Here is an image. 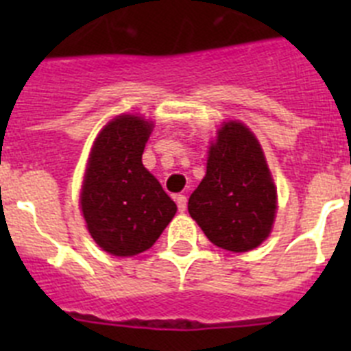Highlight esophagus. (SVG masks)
Here are the masks:
<instances>
[{"instance_id": "obj_1", "label": "esophagus", "mask_w": 351, "mask_h": 351, "mask_svg": "<svg viewBox=\"0 0 351 351\" xmlns=\"http://www.w3.org/2000/svg\"><path fill=\"white\" fill-rule=\"evenodd\" d=\"M176 202H178V209L181 210V213H184L186 204H188V200H186V195H176Z\"/></svg>"}]
</instances>
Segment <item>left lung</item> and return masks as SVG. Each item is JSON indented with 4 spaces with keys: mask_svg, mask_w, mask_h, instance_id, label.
I'll use <instances>...</instances> for the list:
<instances>
[{
    "mask_svg": "<svg viewBox=\"0 0 351 351\" xmlns=\"http://www.w3.org/2000/svg\"><path fill=\"white\" fill-rule=\"evenodd\" d=\"M188 210L223 250L243 253L265 241L274 223L276 188L258 141L243 123L221 126Z\"/></svg>",
    "mask_w": 351,
    "mask_h": 351,
    "instance_id": "8db88e82",
    "label": "left lung"
}]
</instances>
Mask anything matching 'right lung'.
<instances>
[{"label": "right lung", "mask_w": 351, "mask_h": 351, "mask_svg": "<svg viewBox=\"0 0 351 351\" xmlns=\"http://www.w3.org/2000/svg\"><path fill=\"white\" fill-rule=\"evenodd\" d=\"M151 126L137 116L116 117L101 130L89 154L80 206L89 234L110 255L149 250L178 210L142 165Z\"/></svg>", "instance_id": "1"}]
</instances>
